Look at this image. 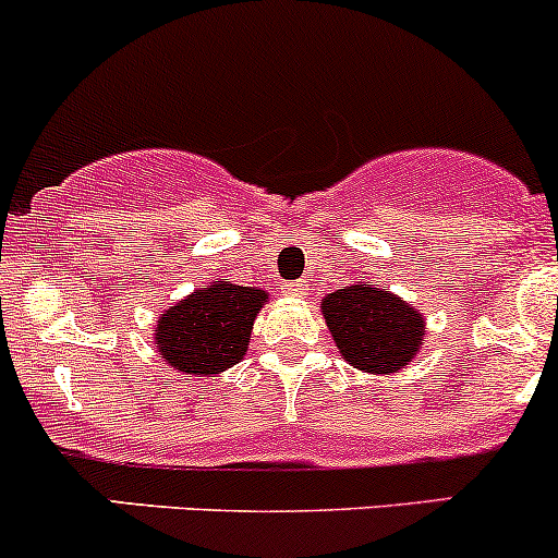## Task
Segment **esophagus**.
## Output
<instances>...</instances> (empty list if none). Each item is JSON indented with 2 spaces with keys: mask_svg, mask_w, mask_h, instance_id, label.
I'll return each mask as SVG.
<instances>
[{
  "mask_svg": "<svg viewBox=\"0 0 558 558\" xmlns=\"http://www.w3.org/2000/svg\"><path fill=\"white\" fill-rule=\"evenodd\" d=\"M310 291V283L307 280H296V283H289L286 286V296H293V299H304Z\"/></svg>",
  "mask_w": 558,
  "mask_h": 558,
  "instance_id": "esophagus-1",
  "label": "esophagus"
}]
</instances>
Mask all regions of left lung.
<instances>
[{
	"instance_id": "8db88e82",
	"label": "left lung",
	"mask_w": 558,
	"mask_h": 558,
	"mask_svg": "<svg viewBox=\"0 0 558 558\" xmlns=\"http://www.w3.org/2000/svg\"><path fill=\"white\" fill-rule=\"evenodd\" d=\"M320 312L341 357L373 376L408 368L424 344V312L384 286L349 283L326 293Z\"/></svg>"
}]
</instances>
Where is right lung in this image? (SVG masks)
I'll use <instances>...</instances> for the list:
<instances>
[{"instance_id":"add662e5","label":"right lung","mask_w":558,"mask_h":558,"mask_svg":"<svg viewBox=\"0 0 558 558\" xmlns=\"http://www.w3.org/2000/svg\"><path fill=\"white\" fill-rule=\"evenodd\" d=\"M267 299L269 293L254 286L214 278L158 317L156 352L182 376H219L246 357L254 320Z\"/></svg>"}]
</instances>
